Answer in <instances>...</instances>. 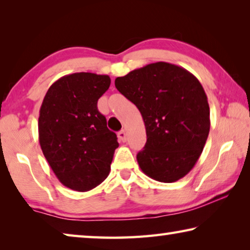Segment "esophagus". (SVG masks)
<instances>
[{"label": "esophagus", "mask_w": 250, "mask_h": 250, "mask_svg": "<svg viewBox=\"0 0 250 250\" xmlns=\"http://www.w3.org/2000/svg\"><path fill=\"white\" fill-rule=\"evenodd\" d=\"M118 138H119V140L121 142H125L126 138H128V135H126V132L125 130H121L120 132H118Z\"/></svg>", "instance_id": "34e87169"}]
</instances>
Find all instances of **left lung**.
Instances as JSON below:
<instances>
[{
	"label": "left lung",
	"instance_id": "8db88e82",
	"mask_svg": "<svg viewBox=\"0 0 250 250\" xmlns=\"http://www.w3.org/2000/svg\"><path fill=\"white\" fill-rule=\"evenodd\" d=\"M141 112L146 143L137 154L151 179L172 183L195 166L209 133V105L201 83L183 67L149 64L115 80Z\"/></svg>",
	"mask_w": 250,
	"mask_h": 250
}]
</instances>
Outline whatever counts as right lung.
<instances>
[{
    "mask_svg": "<svg viewBox=\"0 0 250 250\" xmlns=\"http://www.w3.org/2000/svg\"><path fill=\"white\" fill-rule=\"evenodd\" d=\"M110 83L107 75H66L49 87L41 105L42 151L59 182L74 191H90L104 181L119 146L97 108Z\"/></svg>",
    "mask_w": 250,
    "mask_h": 250,
    "instance_id": "obj_1",
    "label": "right lung"
}]
</instances>
